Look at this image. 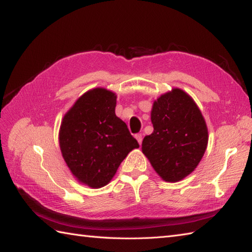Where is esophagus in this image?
Instances as JSON below:
<instances>
[{"label": "esophagus", "instance_id": "obj_1", "mask_svg": "<svg viewBox=\"0 0 252 252\" xmlns=\"http://www.w3.org/2000/svg\"><path fill=\"white\" fill-rule=\"evenodd\" d=\"M135 137H136V140H137V142H138V144H142V141H143V135L141 134V133H138V134H135Z\"/></svg>", "mask_w": 252, "mask_h": 252}]
</instances>
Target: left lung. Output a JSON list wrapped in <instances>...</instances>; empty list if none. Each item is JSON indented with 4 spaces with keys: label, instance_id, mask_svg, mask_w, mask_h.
<instances>
[{
    "label": "left lung",
    "instance_id": "left-lung-1",
    "mask_svg": "<svg viewBox=\"0 0 252 252\" xmlns=\"http://www.w3.org/2000/svg\"><path fill=\"white\" fill-rule=\"evenodd\" d=\"M154 132L142 152L164 181L176 182L194 171L206 152L208 129L195 101L180 89L160 96L152 109Z\"/></svg>",
    "mask_w": 252,
    "mask_h": 252
}]
</instances>
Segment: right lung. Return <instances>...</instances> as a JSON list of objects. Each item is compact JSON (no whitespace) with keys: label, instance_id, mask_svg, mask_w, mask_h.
<instances>
[{"label":"right lung","instance_id":"1","mask_svg":"<svg viewBox=\"0 0 252 252\" xmlns=\"http://www.w3.org/2000/svg\"><path fill=\"white\" fill-rule=\"evenodd\" d=\"M117 96L96 88L80 97L60 130L63 157L71 173L92 189L107 185L132 149L140 147L115 114Z\"/></svg>","mask_w":252,"mask_h":252}]
</instances>
